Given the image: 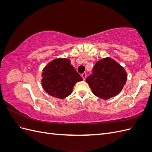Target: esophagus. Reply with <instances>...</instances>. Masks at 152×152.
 <instances>
[{
    "instance_id": "1",
    "label": "esophagus",
    "mask_w": 152,
    "mask_h": 152,
    "mask_svg": "<svg viewBox=\"0 0 152 152\" xmlns=\"http://www.w3.org/2000/svg\"><path fill=\"white\" fill-rule=\"evenodd\" d=\"M86 77H87V75H86V73H83L82 74V77L83 78V79L85 80L86 79Z\"/></svg>"
}]
</instances>
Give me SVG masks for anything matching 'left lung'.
Listing matches in <instances>:
<instances>
[{
	"mask_svg": "<svg viewBox=\"0 0 152 152\" xmlns=\"http://www.w3.org/2000/svg\"><path fill=\"white\" fill-rule=\"evenodd\" d=\"M92 73L86 80L93 94L103 99H108L120 93L127 81L126 70L110 58L98 61Z\"/></svg>",
	"mask_w": 152,
	"mask_h": 152,
	"instance_id": "left-lung-1",
	"label": "left lung"
}]
</instances>
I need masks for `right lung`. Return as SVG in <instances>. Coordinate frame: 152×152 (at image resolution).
Here are the masks:
<instances>
[{
	"label": "right lung",
	"instance_id": "1",
	"mask_svg": "<svg viewBox=\"0 0 152 152\" xmlns=\"http://www.w3.org/2000/svg\"><path fill=\"white\" fill-rule=\"evenodd\" d=\"M42 86L45 91L54 98L64 99L71 94L77 82L83 80L68 59L58 58L43 69Z\"/></svg>",
	"mask_w": 152,
	"mask_h": 152
}]
</instances>
